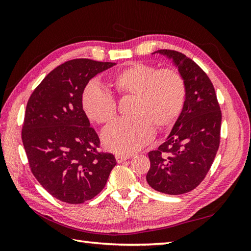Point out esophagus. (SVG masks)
<instances>
[{"label":"esophagus","instance_id":"1","mask_svg":"<svg viewBox=\"0 0 251 251\" xmlns=\"http://www.w3.org/2000/svg\"><path fill=\"white\" fill-rule=\"evenodd\" d=\"M115 158H116V161H117L118 163H121L123 161L126 160V159L131 158V157H130V156H123V155H116Z\"/></svg>","mask_w":251,"mask_h":251}]
</instances>
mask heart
Segmentation results:
<instances>
[{
	"instance_id": "b5f03b06",
	"label": "heart",
	"mask_w": 251,
	"mask_h": 251,
	"mask_svg": "<svg viewBox=\"0 0 251 251\" xmlns=\"http://www.w3.org/2000/svg\"><path fill=\"white\" fill-rule=\"evenodd\" d=\"M123 96H136L134 118H121L104 128L103 146L121 155L132 154L153 140L155 125L165 128L179 118L186 100V83L175 69L159 70L156 66L137 63L126 68L113 78ZM87 116L98 124L111 121L117 103L109 90L95 81L85 88L81 97Z\"/></svg>"
}]
</instances>
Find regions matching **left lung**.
Returning <instances> with one entry per match:
<instances>
[{
    "label": "left lung",
    "instance_id": "1",
    "mask_svg": "<svg viewBox=\"0 0 251 251\" xmlns=\"http://www.w3.org/2000/svg\"><path fill=\"white\" fill-rule=\"evenodd\" d=\"M154 53L173 59L185 80L186 100L169 137L149 153L147 181L157 192L181 195L198 186L214 162L222 113L209 77L193 59L175 50Z\"/></svg>",
    "mask_w": 251,
    "mask_h": 251
}]
</instances>
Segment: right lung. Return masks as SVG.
<instances>
[{"label":"right lung","mask_w":251,"mask_h":251,"mask_svg":"<svg viewBox=\"0 0 251 251\" xmlns=\"http://www.w3.org/2000/svg\"><path fill=\"white\" fill-rule=\"evenodd\" d=\"M115 65L68 60L42 80L27 102L22 140L29 166L40 184L63 202L94 198L116 165L113 154L98 151L100 140L81 103L89 80Z\"/></svg>","instance_id":"add662e5"}]
</instances>
